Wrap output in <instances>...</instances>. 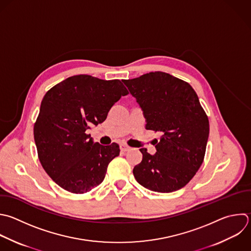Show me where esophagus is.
<instances>
[{"label":"esophagus","instance_id":"obj_1","mask_svg":"<svg viewBox=\"0 0 251 251\" xmlns=\"http://www.w3.org/2000/svg\"><path fill=\"white\" fill-rule=\"evenodd\" d=\"M121 149H122V151H125V152H126V151H128V150L130 149V147L127 146L126 144H122V145H121Z\"/></svg>","mask_w":251,"mask_h":251}]
</instances>
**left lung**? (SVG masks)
<instances>
[{"mask_svg":"<svg viewBox=\"0 0 251 251\" xmlns=\"http://www.w3.org/2000/svg\"><path fill=\"white\" fill-rule=\"evenodd\" d=\"M123 81L143 112L146 129L162 133L154 155L140 149L143 156L133 168L135 179L157 192L182 188L203 163L209 136V121L196 92L162 72Z\"/></svg>","mask_w":251,"mask_h":251,"instance_id":"1","label":"left lung"}]
</instances>
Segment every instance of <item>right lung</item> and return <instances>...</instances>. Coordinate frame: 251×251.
<instances>
[{
	"mask_svg": "<svg viewBox=\"0 0 251 251\" xmlns=\"http://www.w3.org/2000/svg\"><path fill=\"white\" fill-rule=\"evenodd\" d=\"M127 94L119 79L86 75L71 76L45 94L34 125V140L43 169L59 186L80 194L104 180L120 147L94 142L86 130L103 123L113 105Z\"/></svg>",
	"mask_w": 251,
	"mask_h": 251,
	"instance_id": "right-lung-1",
	"label": "right lung"
}]
</instances>
